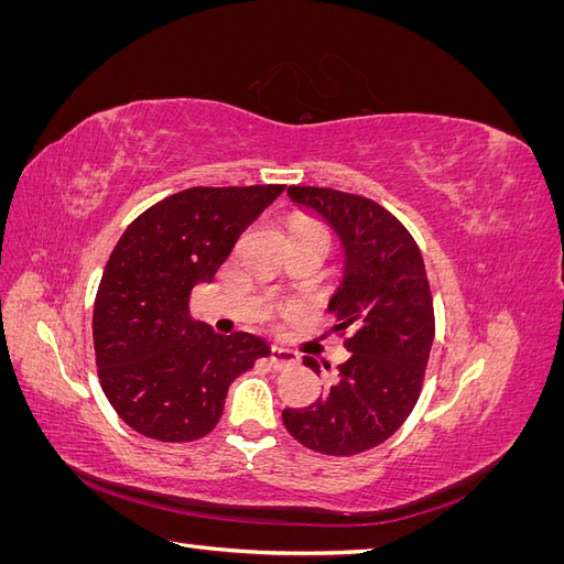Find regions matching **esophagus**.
Listing matches in <instances>:
<instances>
[{"label": "esophagus", "instance_id": "1", "mask_svg": "<svg viewBox=\"0 0 564 564\" xmlns=\"http://www.w3.org/2000/svg\"><path fill=\"white\" fill-rule=\"evenodd\" d=\"M299 360H301V357L294 350L282 348V346H272L270 348V362H272V367H275V369L294 367V365H299Z\"/></svg>", "mask_w": 564, "mask_h": 564}]
</instances>
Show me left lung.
I'll return each instance as SVG.
<instances>
[{
  "label": "left lung",
  "mask_w": 564,
  "mask_h": 564,
  "mask_svg": "<svg viewBox=\"0 0 564 564\" xmlns=\"http://www.w3.org/2000/svg\"><path fill=\"white\" fill-rule=\"evenodd\" d=\"M286 193L344 242V282L327 311L350 357L324 398L284 409L282 421L303 447L355 456L395 433L421 395L435 336L429 275L414 237L379 202L315 185H289ZM303 365L319 371L313 357Z\"/></svg>",
  "instance_id": "left-lung-1"
}]
</instances>
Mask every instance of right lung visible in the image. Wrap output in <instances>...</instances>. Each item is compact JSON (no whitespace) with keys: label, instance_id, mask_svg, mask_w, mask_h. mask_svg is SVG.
Segmentation results:
<instances>
[{"label":"right lung","instance_id":"add662e5","mask_svg":"<svg viewBox=\"0 0 564 564\" xmlns=\"http://www.w3.org/2000/svg\"><path fill=\"white\" fill-rule=\"evenodd\" d=\"M284 185L187 187L152 204L119 237L94 301L98 381L129 429L193 442L216 429L230 383L270 348L216 334L191 317V294L212 282L251 220Z\"/></svg>","mask_w":564,"mask_h":564}]
</instances>
